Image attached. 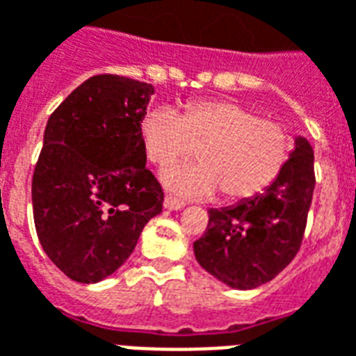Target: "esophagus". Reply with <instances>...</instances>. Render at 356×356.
<instances>
[{
  "label": "esophagus",
  "mask_w": 356,
  "mask_h": 356,
  "mask_svg": "<svg viewBox=\"0 0 356 356\" xmlns=\"http://www.w3.org/2000/svg\"><path fill=\"white\" fill-rule=\"evenodd\" d=\"M164 207L165 209H171V211H179V209H183L185 207V202L183 200L175 198V196H165L164 200Z\"/></svg>",
  "instance_id": "34e87169"
}]
</instances>
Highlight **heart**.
<instances>
[{
  "label": "heart",
  "instance_id": "heart-1",
  "mask_svg": "<svg viewBox=\"0 0 356 356\" xmlns=\"http://www.w3.org/2000/svg\"><path fill=\"white\" fill-rule=\"evenodd\" d=\"M139 139L154 165L181 162L198 149L200 164L164 171V183L191 198L222 191L226 200L257 196L279 177L291 154L289 131L228 99L191 102L175 115L152 109L139 122Z\"/></svg>",
  "mask_w": 356,
  "mask_h": 356
}]
</instances>
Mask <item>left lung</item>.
I'll return each instance as SVG.
<instances>
[{
    "mask_svg": "<svg viewBox=\"0 0 356 356\" xmlns=\"http://www.w3.org/2000/svg\"><path fill=\"white\" fill-rule=\"evenodd\" d=\"M294 145L272 185L232 207L211 209L207 230L194 241L200 266L232 289L249 291L272 281L300 251L315 188V156L305 138Z\"/></svg>",
    "mask_w": 356,
    "mask_h": 356,
    "instance_id": "1",
    "label": "left lung"
}]
</instances>
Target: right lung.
<instances>
[{"mask_svg":"<svg viewBox=\"0 0 356 356\" xmlns=\"http://www.w3.org/2000/svg\"><path fill=\"white\" fill-rule=\"evenodd\" d=\"M152 94L136 79L94 75L47 122L31 179L33 220L47 257L73 281L117 272L162 213L164 191L139 139Z\"/></svg>","mask_w":356,"mask_h":356,"instance_id":"add662e5","label":"right lung"}]
</instances>
